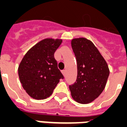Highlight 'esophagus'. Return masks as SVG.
I'll use <instances>...</instances> for the list:
<instances>
[{
  "instance_id": "34e87169",
  "label": "esophagus",
  "mask_w": 127,
  "mask_h": 127,
  "mask_svg": "<svg viewBox=\"0 0 127 127\" xmlns=\"http://www.w3.org/2000/svg\"><path fill=\"white\" fill-rule=\"evenodd\" d=\"M62 74H63V75H64V76H65V70H62Z\"/></svg>"
}]
</instances>
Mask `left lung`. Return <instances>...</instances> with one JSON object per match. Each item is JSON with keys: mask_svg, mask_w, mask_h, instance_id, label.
<instances>
[{"mask_svg": "<svg viewBox=\"0 0 127 127\" xmlns=\"http://www.w3.org/2000/svg\"><path fill=\"white\" fill-rule=\"evenodd\" d=\"M77 61L76 82L69 86L71 97L80 104H88L98 98L105 88L109 76L106 61L91 41L86 38L71 40Z\"/></svg>", "mask_w": 127, "mask_h": 127, "instance_id": "obj_1", "label": "left lung"}]
</instances>
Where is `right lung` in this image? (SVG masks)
<instances>
[{
    "label": "right lung",
    "instance_id": "obj_1",
    "mask_svg": "<svg viewBox=\"0 0 127 127\" xmlns=\"http://www.w3.org/2000/svg\"><path fill=\"white\" fill-rule=\"evenodd\" d=\"M62 42V39L42 40L27 52L20 63V82L33 98L43 100L50 96L60 79L64 78L54 58Z\"/></svg>",
    "mask_w": 127,
    "mask_h": 127
}]
</instances>
